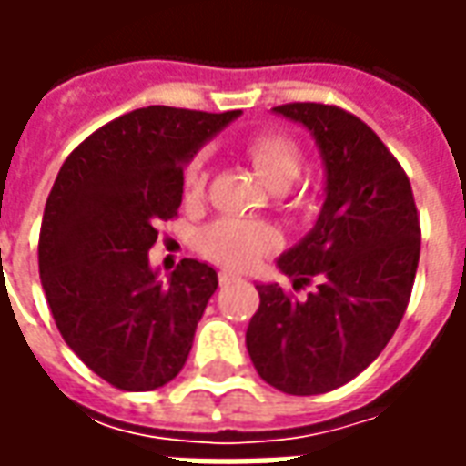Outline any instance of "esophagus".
<instances>
[{"instance_id":"obj_1","label":"esophagus","mask_w":466,"mask_h":466,"mask_svg":"<svg viewBox=\"0 0 466 466\" xmlns=\"http://www.w3.org/2000/svg\"><path fill=\"white\" fill-rule=\"evenodd\" d=\"M237 279H239V274L227 272V269H222V272H219V284H222V287H227V284L237 282Z\"/></svg>"}]
</instances>
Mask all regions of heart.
Masks as SVG:
<instances>
[{"instance_id": "obj_1", "label": "heart", "mask_w": 466, "mask_h": 466, "mask_svg": "<svg viewBox=\"0 0 466 466\" xmlns=\"http://www.w3.org/2000/svg\"><path fill=\"white\" fill-rule=\"evenodd\" d=\"M247 159L252 162L257 174L272 189H287L289 184L299 179L304 169V149L299 142L287 132L252 134L242 144ZM207 187V167L204 159H192L182 174V192L187 202H199ZM279 237L269 224L254 222V219H237L224 217L199 232V249L207 259L224 267L244 269L262 259L264 254L272 252Z\"/></svg>"}]
</instances>
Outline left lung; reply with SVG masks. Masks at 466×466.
<instances>
[{
	"instance_id": "8db88e82",
	"label": "left lung",
	"mask_w": 466,
	"mask_h": 466,
	"mask_svg": "<svg viewBox=\"0 0 466 466\" xmlns=\"http://www.w3.org/2000/svg\"><path fill=\"white\" fill-rule=\"evenodd\" d=\"M274 112L314 134L327 167L319 219L277 262L294 289L317 287L297 299L257 284L247 350L267 384L309 397L354 380L397 332L420 264V214L407 172L360 116L322 102Z\"/></svg>"
}]
</instances>
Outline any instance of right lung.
I'll return each mask as SVG.
<instances>
[{
    "instance_id": "obj_1",
    "label": "right lung",
    "mask_w": 466,
    "mask_h": 466,
    "mask_svg": "<svg viewBox=\"0 0 466 466\" xmlns=\"http://www.w3.org/2000/svg\"><path fill=\"white\" fill-rule=\"evenodd\" d=\"M237 115L159 105L127 112L66 157L46 197V304L69 350L116 390H157L189 357L217 272L182 259L159 282L149 249L182 204L184 162Z\"/></svg>"
}]
</instances>
